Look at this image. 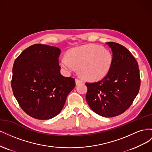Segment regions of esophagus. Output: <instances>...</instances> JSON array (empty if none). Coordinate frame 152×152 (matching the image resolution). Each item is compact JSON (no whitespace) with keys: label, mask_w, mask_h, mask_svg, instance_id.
Returning <instances> with one entry per match:
<instances>
[{"label":"esophagus","mask_w":152,"mask_h":152,"mask_svg":"<svg viewBox=\"0 0 152 152\" xmlns=\"http://www.w3.org/2000/svg\"><path fill=\"white\" fill-rule=\"evenodd\" d=\"M82 80L80 79H78V78H77V79H75V83L76 84H79L80 83H82Z\"/></svg>","instance_id":"obj_1"}]
</instances>
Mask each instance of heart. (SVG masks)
I'll return each mask as SVG.
<instances>
[{
    "instance_id": "obj_1",
    "label": "heart",
    "mask_w": 152,
    "mask_h": 152,
    "mask_svg": "<svg viewBox=\"0 0 152 152\" xmlns=\"http://www.w3.org/2000/svg\"><path fill=\"white\" fill-rule=\"evenodd\" d=\"M66 57L60 59V65L68 72L79 68L81 75L89 80L103 79L108 73L113 61L108 50L93 44L70 49Z\"/></svg>"
}]
</instances>
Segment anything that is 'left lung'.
<instances>
[{"label":"left lung","instance_id":"left-lung-1","mask_svg":"<svg viewBox=\"0 0 152 152\" xmlns=\"http://www.w3.org/2000/svg\"><path fill=\"white\" fill-rule=\"evenodd\" d=\"M107 44L112 51V66L101 80L86 83V101L99 115L113 117L131 107L139 92L141 80L138 64L129 50L116 42Z\"/></svg>","mask_w":152,"mask_h":152}]
</instances>
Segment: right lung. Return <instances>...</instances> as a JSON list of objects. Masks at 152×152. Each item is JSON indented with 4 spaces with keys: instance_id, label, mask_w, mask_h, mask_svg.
<instances>
[{
    "instance_id": "obj_1",
    "label": "right lung",
    "mask_w": 152,
    "mask_h": 152,
    "mask_svg": "<svg viewBox=\"0 0 152 152\" xmlns=\"http://www.w3.org/2000/svg\"><path fill=\"white\" fill-rule=\"evenodd\" d=\"M61 50L45 44L27 48L15 59L11 87L22 110L39 120L56 117L75 86L74 78L60 73Z\"/></svg>"
}]
</instances>
